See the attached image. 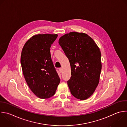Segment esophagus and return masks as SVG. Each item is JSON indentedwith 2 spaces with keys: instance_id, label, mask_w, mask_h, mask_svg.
<instances>
[{
  "instance_id": "obj_1",
  "label": "esophagus",
  "mask_w": 127,
  "mask_h": 127,
  "mask_svg": "<svg viewBox=\"0 0 127 127\" xmlns=\"http://www.w3.org/2000/svg\"><path fill=\"white\" fill-rule=\"evenodd\" d=\"M59 71H60L61 73H62V72H63V69H62V68H59Z\"/></svg>"
}]
</instances>
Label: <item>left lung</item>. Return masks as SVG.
<instances>
[{
	"label": "left lung",
	"instance_id": "obj_1",
	"mask_svg": "<svg viewBox=\"0 0 127 127\" xmlns=\"http://www.w3.org/2000/svg\"><path fill=\"white\" fill-rule=\"evenodd\" d=\"M59 43L68 59L71 77L67 85L71 94L84 100L98 85L102 68L99 48L87 34L72 32L62 36Z\"/></svg>",
	"mask_w": 127,
	"mask_h": 127
}]
</instances>
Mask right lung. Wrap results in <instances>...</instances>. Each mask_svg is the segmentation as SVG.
Instances as JSON below:
<instances>
[{
  "instance_id": "1",
  "label": "right lung",
  "mask_w": 127,
  "mask_h": 127,
  "mask_svg": "<svg viewBox=\"0 0 127 127\" xmlns=\"http://www.w3.org/2000/svg\"><path fill=\"white\" fill-rule=\"evenodd\" d=\"M57 37V34L35 35L26 42L21 52L25 80L33 93L41 99L52 97L60 82L50 53Z\"/></svg>"
}]
</instances>
